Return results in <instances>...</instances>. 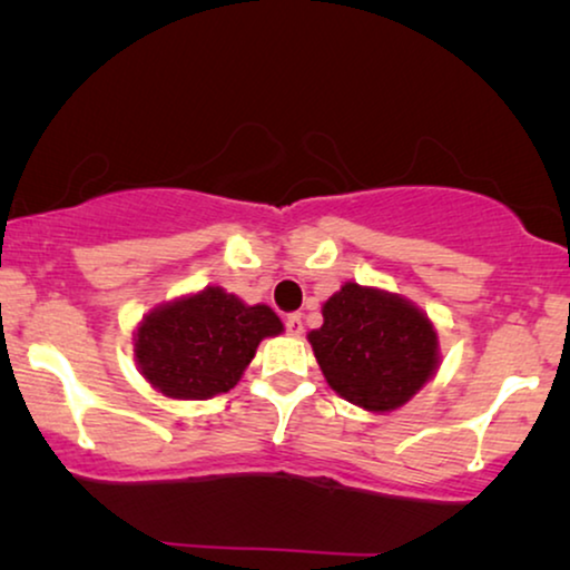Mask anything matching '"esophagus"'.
<instances>
[{
  "instance_id": "obj_1",
  "label": "esophagus",
  "mask_w": 570,
  "mask_h": 570,
  "mask_svg": "<svg viewBox=\"0 0 570 570\" xmlns=\"http://www.w3.org/2000/svg\"><path fill=\"white\" fill-rule=\"evenodd\" d=\"M285 330L287 334H293V337H301L303 334V316L301 314H291L285 318Z\"/></svg>"
}]
</instances>
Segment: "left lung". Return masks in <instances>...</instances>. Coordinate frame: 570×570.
<instances>
[{
	"instance_id": "8db88e82",
	"label": "left lung",
	"mask_w": 570,
	"mask_h": 570,
	"mask_svg": "<svg viewBox=\"0 0 570 570\" xmlns=\"http://www.w3.org/2000/svg\"><path fill=\"white\" fill-rule=\"evenodd\" d=\"M322 314V330L308 334L318 368L326 384L357 407H402L435 373L433 324L400 295L347 283Z\"/></svg>"
}]
</instances>
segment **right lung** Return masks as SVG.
Returning <instances> with one entry per match:
<instances>
[{"mask_svg": "<svg viewBox=\"0 0 570 570\" xmlns=\"http://www.w3.org/2000/svg\"><path fill=\"white\" fill-rule=\"evenodd\" d=\"M279 332L283 322L269 306H246L223 287H207L147 314L135 357L166 396L209 400L236 386L259 342Z\"/></svg>", "mask_w": 570, "mask_h": 570, "instance_id": "obj_1", "label": "right lung"}]
</instances>
